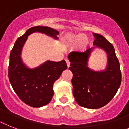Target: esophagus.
Instances as JSON below:
<instances>
[{
	"label": "esophagus",
	"mask_w": 129,
	"mask_h": 129,
	"mask_svg": "<svg viewBox=\"0 0 129 129\" xmlns=\"http://www.w3.org/2000/svg\"><path fill=\"white\" fill-rule=\"evenodd\" d=\"M66 61L67 66H68V68H69V67H70V62L69 61L68 59H66Z\"/></svg>",
	"instance_id": "obj_1"
}]
</instances>
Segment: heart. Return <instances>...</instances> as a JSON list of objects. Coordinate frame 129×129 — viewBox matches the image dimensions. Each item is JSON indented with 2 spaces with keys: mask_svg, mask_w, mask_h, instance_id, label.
<instances>
[{
  "mask_svg": "<svg viewBox=\"0 0 129 129\" xmlns=\"http://www.w3.org/2000/svg\"><path fill=\"white\" fill-rule=\"evenodd\" d=\"M63 43L66 47L74 46L78 51H84L89 44V40L84 34H66L63 38Z\"/></svg>",
  "mask_w": 129,
  "mask_h": 129,
  "instance_id": "heart-1",
  "label": "heart"
}]
</instances>
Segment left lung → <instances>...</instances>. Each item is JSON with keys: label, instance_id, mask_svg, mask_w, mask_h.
Here are the masks:
<instances>
[{"label": "left lung", "instance_id": "left-lung-1", "mask_svg": "<svg viewBox=\"0 0 129 129\" xmlns=\"http://www.w3.org/2000/svg\"><path fill=\"white\" fill-rule=\"evenodd\" d=\"M94 47L84 52L73 51L68 55L69 70L73 78V95L78 104L90 109H97L107 104L115 96L122 80L120 63L113 45L102 35L94 33ZM95 48L104 50L107 55L104 70L95 71L88 66V61Z\"/></svg>", "mask_w": 129, "mask_h": 129}]
</instances>
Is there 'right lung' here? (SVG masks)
<instances>
[{"instance_id":"obj_1","label":"right lung","mask_w":129,"mask_h":129,"mask_svg":"<svg viewBox=\"0 0 129 129\" xmlns=\"http://www.w3.org/2000/svg\"><path fill=\"white\" fill-rule=\"evenodd\" d=\"M41 33L58 39L59 32L47 27H32L17 39L10 53L9 78L15 92L23 102L39 108L49 104L52 99L53 84L67 69L66 61L58 62L48 60L39 66L30 68L21 58V53L28 36Z\"/></svg>"}]
</instances>
